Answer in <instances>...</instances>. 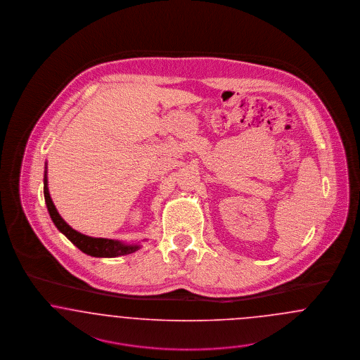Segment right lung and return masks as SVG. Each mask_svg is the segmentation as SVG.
Masks as SVG:
<instances>
[{"label": "right lung", "mask_w": 360, "mask_h": 360, "mask_svg": "<svg viewBox=\"0 0 360 360\" xmlns=\"http://www.w3.org/2000/svg\"><path fill=\"white\" fill-rule=\"evenodd\" d=\"M44 187V200L47 205L49 214L54 222V225L57 226L58 230L65 234L75 245L84 253L94 256V257H117V256H124V255H130L134 253L135 250H138L141 246L133 244H123L122 241H116V240H108V238H95V237H89L85 236L79 231L75 230L73 227L69 226L62 217L59 215L57 208L54 206L50 192H49V184H47V167L44 171V179H43Z\"/></svg>", "instance_id": "right-lung-1"}]
</instances>
